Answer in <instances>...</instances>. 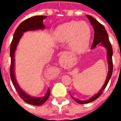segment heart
<instances>
[{
    "instance_id": "1",
    "label": "heart",
    "mask_w": 121,
    "mask_h": 121,
    "mask_svg": "<svg viewBox=\"0 0 121 121\" xmlns=\"http://www.w3.org/2000/svg\"><path fill=\"white\" fill-rule=\"evenodd\" d=\"M91 28L84 21H70L58 26L54 37L60 41L69 40V47L76 52H82L88 47L91 39Z\"/></svg>"
}]
</instances>
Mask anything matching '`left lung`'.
<instances>
[{
    "mask_svg": "<svg viewBox=\"0 0 121 121\" xmlns=\"http://www.w3.org/2000/svg\"><path fill=\"white\" fill-rule=\"evenodd\" d=\"M87 17L89 19V21L91 22L92 26H93L94 31H95V34H94V41L93 43V45L91 46V49L95 48L96 47V45H99V43L100 45H103L104 47L106 48L107 50V58H108V65H109V71L108 73L106 80L104 83V86H102L100 91L98 93L95 95V96H92L90 99H88L87 100H80L78 99H74V97L71 96L72 99L74 100L75 101L78 103V104H86L91 102L95 100L96 99H98L99 96L101 95L102 92L106 88V87L108 85V83L109 82V79L112 76V73H113V61H112V55H113V50H112V47L111 43L109 42L108 35L107 33L106 30L103 25L100 24V22L96 21L95 18L91 17L90 15H86Z\"/></svg>",
    "mask_w": 121,
    "mask_h": 121,
    "instance_id": "8db88e82",
    "label": "left lung"
}]
</instances>
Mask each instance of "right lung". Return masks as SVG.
<instances>
[{"instance_id": "add662e5", "label": "right lung", "mask_w": 121, "mask_h": 121, "mask_svg": "<svg viewBox=\"0 0 121 121\" xmlns=\"http://www.w3.org/2000/svg\"><path fill=\"white\" fill-rule=\"evenodd\" d=\"M45 18H46V16L45 15H39V16L32 17L25 20L17 28V29L14 33V35H13V38L12 39L11 45H10V57H11L10 77L12 79V83L13 84L15 89L17 90L20 97L28 104L34 105V106H41L47 100L48 97L50 96V89H48L47 92L45 94V96L43 97H39V98L32 97L26 93L25 91H22L17 84L15 77L14 55L18 43L20 39L22 37L23 33L29 31V30L31 31V30L44 29L45 26V25H43V20Z\"/></svg>"}]
</instances>
